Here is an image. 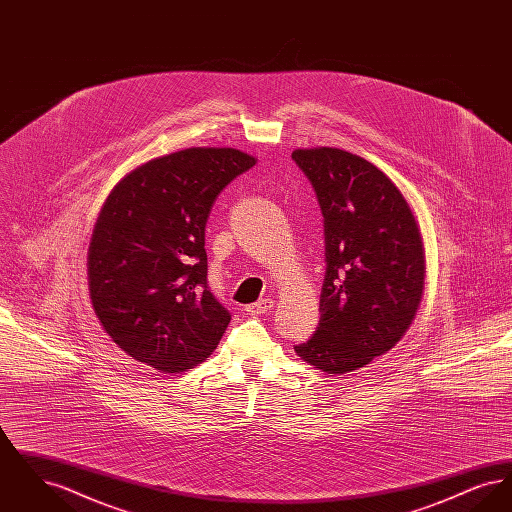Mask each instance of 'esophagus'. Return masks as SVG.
Listing matches in <instances>:
<instances>
[{
	"instance_id": "obj_1",
	"label": "esophagus",
	"mask_w": 512,
	"mask_h": 512,
	"mask_svg": "<svg viewBox=\"0 0 512 512\" xmlns=\"http://www.w3.org/2000/svg\"><path fill=\"white\" fill-rule=\"evenodd\" d=\"M272 307H274V301H272V299H259L257 303H251V305H247V307H245V311H247V315H251V317H257V315L268 313Z\"/></svg>"
}]
</instances>
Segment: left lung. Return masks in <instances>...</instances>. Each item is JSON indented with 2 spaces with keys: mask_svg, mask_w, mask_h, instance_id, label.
<instances>
[{
  "mask_svg": "<svg viewBox=\"0 0 512 512\" xmlns=\"http://www.w3.org/2000/svg\"><path fill=\"white\" fill-rule=\"evenodd\" d=\"M317 192L326 272L315 334L295 353L345 374L388 353L411 326L424 290V247L407 199L363 157L338 147L295 149Z\"/></svg>",
  "mask_w": 512,
  "mask_h": 512,
  "instance_id": "obj_1",
  "label": "left lung"
}]
</instances>
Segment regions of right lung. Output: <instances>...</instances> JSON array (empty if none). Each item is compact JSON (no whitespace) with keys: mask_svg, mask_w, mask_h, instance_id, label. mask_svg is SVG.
<instances>
[{"mask_svg":"<svg viewBox=\"0 0 512 512\" xmlns=\"http://www.w3.org/2000/svg\"><path fill=\"white\" fill-rule=\"evenodd\" d=\"M232 147H190L128 172L105 199L88 280L103 330L126 355L172 374L203 363L230 313L207 286L205 226L220 192L255 165Z\"/></svg>","mask_w":512,"mask_h":512,"instance_id":"obj_1","label":"right lung"}]
</instances>
